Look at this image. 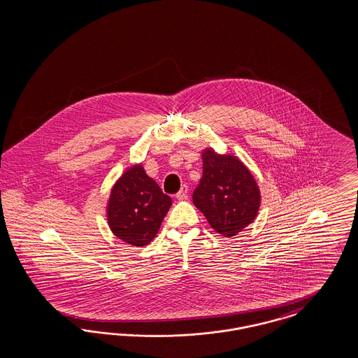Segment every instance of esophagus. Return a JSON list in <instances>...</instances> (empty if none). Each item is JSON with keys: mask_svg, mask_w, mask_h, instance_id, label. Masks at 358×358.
I'll use <instances>...</instances> for the list:
<instances>
[{"mask_svg": "<svg viewBox=\"0 0 358 358\" xmlns=\"http://www.w3.org/2000/svg\"><path fill=\"white\" fill-rule=\"evenodd\" d=\"M176 198L178 199V201H184L187 198V186L186 185H182V187L180 189V192L176 194Z\"/></svg>", "mask_w": 358, "mask_h": 358, "instance_id": "1", "label": "esophagus"}]
</instances>
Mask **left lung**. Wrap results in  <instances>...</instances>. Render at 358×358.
I'll return each instance as SVG.
<instances>
[{"label": "left lung", "instance_id": "left-lung-1", "mask_svg": "<svg viewBox=\"0 0 358 358\" xmlns=\"http://www.w3.org/2000/svg\"><path fill=\"white\" fill-rule=\"evenodd\" d=\"M203 174L193 193L194 206L224 238L236 236L256 219L261 205L259 185L234 155L202 151Z\"/></svg>", "mask_w": 358, "mask_h": 358}]
</instances>
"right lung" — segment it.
Returning a JSON list of instances; mask_svg holds the SVG:
<instances>
[{
	"label": "right lung",
	"mask_w": 358,
	"mask_h": 358,
	"mask_svg": "<svg viewBox=\"0 0 358 358\" xmlns=\"http://www.w3.org/2000/svg\"><path fill=\"white\" fill-rule=\"evenodd\" d=\"M171 206V196L164 194L141 164H135L111 187L106 206L108 227L122 241L141 248L156 238Z\"/></svg>",
	"instance_id": "right-lung-1"
}]
</instances>
